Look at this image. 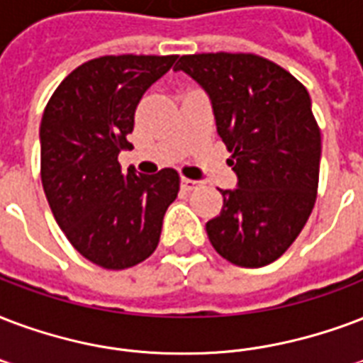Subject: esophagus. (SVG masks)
Segmentation results:
<instances>
[{"instance_id":"1","label":"esophagus","mask_w":363,"mask_h":363,"mask_svg":"<svg viewBox=\"0 0 363 363\" xmlns=\"http://www.w3.org/2000/svg\"><path fill=\"white\" fill-rule=\"evenodd\" d=\"M198 184H200V182L192 181V179H186V177H182L181 179V186L184 188V190H194V188H198Z\"/></svg>"}]
</instances>
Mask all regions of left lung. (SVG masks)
Returning a JSON list of instances; mask_svg holds the SVG:
<instances>
[{
    "mask_svg": "<svg viewBox=\"0 0 363 363\" xmlns=\"http://www.w3.org/2000/svg\"><path fill=\"white\" fill-rule=\"evenodd\" d=\"M206 91L238 188L220 190L206 225L218 255L261 268L287 251L316 201L322 137L308 91L270 60L247 52L184 55L175 65Z\"/></svg>",
    "mask_w": 363,
    "mask_h": 363,
    "instance_id": "8db88e82",
    "label": "left lung"
}]
</instances>
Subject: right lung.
<instances>
[{"label":"right lung","mask_w":363,"mask_h":363,"mask_svg":"<svg viewBox=\"0 0 363 363\" xmlns=\"http://www.w3.org/2000/svg\"><path fill=\"white\" fill-rule=\"evenodd\" d=\"M177 55L101 57L65 77L41 118V182L55 220L85 259L108 270L135 267L156 251L179 173H121L135 110Z\"/></svg>","instance_id":"1"}]
</instances>
